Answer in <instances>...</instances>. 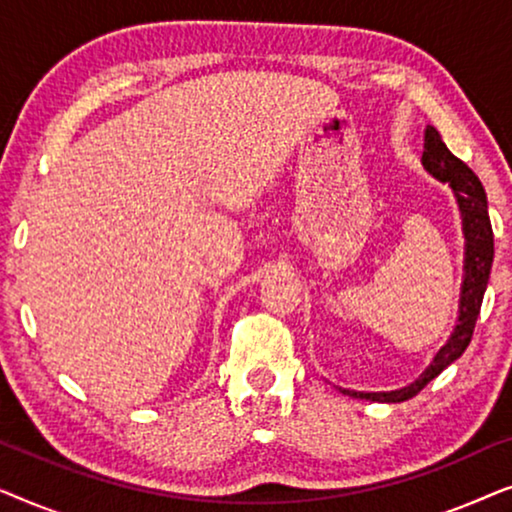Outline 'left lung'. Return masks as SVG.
I'll use <instances>...</instances> for the list:
<instances>
[{
  "label": "left lung",
  "instance_id": "left-lung-1",
  "mask_svg": "<svg viewBox=\"0 0 512 512\" xmlns=\"http://www.w3.org/2000/svg\"><path fill=\"white\" fill-rule=\"evenodd\" d=\"M424 170L433 174V177L450 184L457 198L459 212H461V226H464V282H461V298H459V319L457 326L450 335V340L440 347V352L433 356L429 368L417 377L408 387L396 391H352L340 389L342 394L354 398H366V401H380V403H403L408 398L417 396L426 384L443 373V370L459 359L466 352L468 342L473 338L475 321H478L482 296H485L489 270H492L494 261V233L492 223H489L487 214V195L482 188L480 179L475 177L471 167L454 156L447 149L443 137L433 125H426L424 132V153H422Z\"/></svg>",
  "mask_w": 512,
  "mask_h": 512
}]
</instances>
